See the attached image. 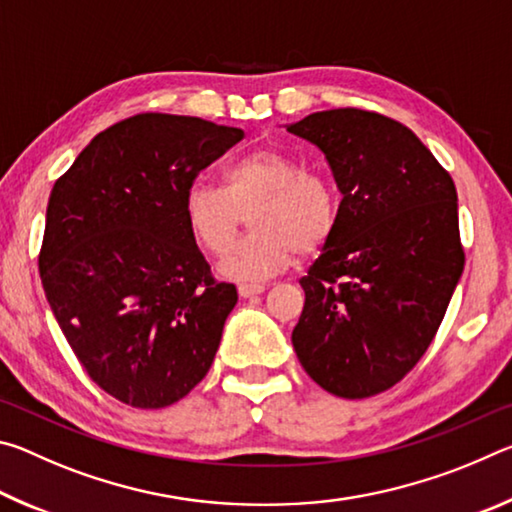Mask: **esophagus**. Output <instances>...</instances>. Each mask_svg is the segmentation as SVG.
<instances>
[{
  "mask_svg": "<svg viewBox=\"0 0 512 512\" xmlns=\"http://www.w3.org/2000/svg\"><path fill=\"white\" fill-rule=\"evenodd\" d=\"M264 284H239V296L241 298H253L259 296V293H264Z\"/></svg>",
  "mask_w": 512,
  "mask_h": 512,
  "instance_id": "34e87169",
  "label": "esophagus"
}]
</instances>
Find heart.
I'll return each instance as SVG.
<instances>
[{
    "instance_id": "obj_1",
    "label": "heart",
    "mask_w": 512,
    "mask_h": 512,
    "mask_svg": "<svg viewBox=\"0 0 512 512\" xmlns=\"http://www.w3.org/2000/svg\"><path fill=\"white\" fill-rule=\"evenodd\" d=\"M251 214L254 232L229 244ZM183 214L198 246L221 255V275L237 282H259L289 268L298 255L314 257L334 237L339 198L325 176L302 171L300 162L277 149L241 155L223 173V187L192 183Z\"/></svg>"
}]
</instances>
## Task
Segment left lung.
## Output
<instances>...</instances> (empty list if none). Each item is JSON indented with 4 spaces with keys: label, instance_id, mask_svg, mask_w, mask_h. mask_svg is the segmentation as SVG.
I'll return each mask as SVG.
<instances>
[{
    "label": "left lung",
    "instance_id": "left-lung-1",
    "mask_svg": "<svg viewBox=\"0 0 512 512\" xmlns=\"http://www.w3.org/2000/svg\"><path fill=\"white\" fill-rule=\"evenodd\" d=\"M287 131L318 146L343 194L334 237L300 280L293 350L327 393H384L427 352L461 280L454 180L379 112L323 110Z\"/></svg>",
    "mask_w": 512,
    "mask_h": 512
}]
</instances>
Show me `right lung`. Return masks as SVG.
Here are the masks:
<instances>
[{"label":"right lung","instance_id":"right-lung-1","mask_svg":"<svg viewBox=\"0 0 512 512\" xmlns=\"http://www.w3.org/2000/svg\"><path fill=\"white\" fill-rule=\"evenodd\" d=\"M241 140V128L144 112L94 137L51 189L38 257L49 307L94 384L135 409L192 391L237 305L183 198Z\"/></svg>","mask_w":512,"mask_h":512}]
</instances>
